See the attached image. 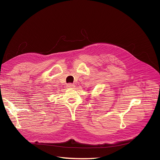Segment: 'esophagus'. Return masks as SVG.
<instances>
[{
  "label": "esophagus",
  "mask_w": 160,
  "mask_h": 160,
  "mask_svg": "<svg viewBox=\"0 0 160 160\" xmlns=\"http://www.w3.org/2000/svg\"><path fill=\"white\" fill-rule=\"evenodd\" d=\"M67 87L68 88H75V85L72 84V83H69V84L67 85Z\"/></svg>",
  "instance_id": "1"
}]
</instances>
